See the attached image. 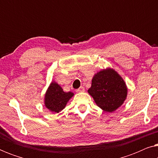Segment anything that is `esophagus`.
I'll use <instances>...</instances> for the list:
<instances>
[{
    "label": "esophagus",
    "mask_w": 158,
    "mask_h": 158,
    "mask_svg": "<svg viewBox=\"0 0 158 158\" xmlns=\"http://www.w3.org/2000/svg\"><path fill=\"white\" fill-rule=\"evenodd\" d=\"M84 90H85V88H84V87H83V86H81V87H80L78 89H77L75 91L77 93H81V92H84Z\"/></svg>",
    "instance_id": "esophagus-1"
}]
</instances>
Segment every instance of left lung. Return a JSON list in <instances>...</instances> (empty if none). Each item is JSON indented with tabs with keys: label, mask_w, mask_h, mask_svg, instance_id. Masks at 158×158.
I'll return each mask as SVG.
<instances>
[{
	"label": "left lung",
	"mask_w": 158,
	"mask_h": 158,
	"mask_svg": "<svg viewBox=\"0 0 158 158\" xmlns=\"http://www.w3.org/2000/svg\"><path fill=\"white\" fill-rule=\"evenodd\" d=\"M88 92L98 106L105 111L112 112L124 103L127 88L122 77L113 69L109 68L94 75Z\"/></svg>",
	"instance_id": "8db88e82"
}]
</instances>
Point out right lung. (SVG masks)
I'll return each instance as SVG.
<instances>
[{
	"label": "right lung",
	"mask_w": 158,
	"mask_h": 158,
	"mask_svg": "<svg viewBox=\"0 0 158 158\" xmlns=\"http://www.w3.org/2000/svg\"><path fill=\"white\" fill-rule=\"evenodd\" d=\"M73 95L72 92H64L60 85L52 82L45 94V106L51 111L59 113L65 107L67 103Z\"/></svg>",
	"instance_id": "add662e5"
}]
</instances>
